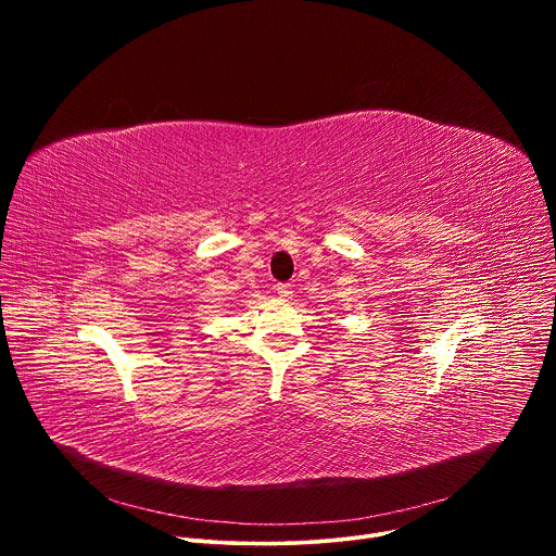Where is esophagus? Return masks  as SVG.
I'll list each match as a JSON object with an SVG mask.
<instances>
[{
    "instance_id": "obj_1",
    "label": "esophagus",
    "mask_w": 556,
    "mask_h": 556,
    "mask_svg": "<svg viewBox=\"0 0 556 556\" xmlns=\"http://www.w3.org/2000/svg\"><path fill=\"white\" fill-rule=\"evenodd\" d=\"M277 294L281 299H290L292 296V286L290 283H277Z\"/></svg>"
}]
</instances>
